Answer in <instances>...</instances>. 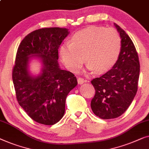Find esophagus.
<instances>
[{"instance_id":"obj_1","label":"esophagus","mask_w":149,"mask_h":149,"mask_svg":"<svg viewBox=\"0 0 149 149\" xmlns=\"http://www.w3.org/2000/svg\"><path fill=\"white\" fill-rule=\"evenodd\" d=\"M86 81H87L84 78H82V77H78V78H77V82H78L79 84H81L86 82Z\"/></svg>"}]
</instances>
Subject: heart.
I'll return each mask as SVG.
<instances>
[{"instance_id": "heart-1", "label": "heart", "mask_w": 149, "mask_h": 149, "mask_svg": "<svg viewBox=\"0 0 149 149\" xmlns=\"http://www.w3.org/2000/svg\"><path fill=\"white\" fill-rule=\"evenodd\" d=\"M121 47V36L116 29L91 26L75 32L71 42L63 43L59 54L65 66L72 72L80 68L85 59L88 70L102 74L116 63Z\"/></svg>"}]
</instances>
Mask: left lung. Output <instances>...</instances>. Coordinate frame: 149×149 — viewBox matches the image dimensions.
<instances>
[{
  "instance_id": "left-lung-1",
  "label": "left lung",
  "mask_w": 149,
  "mask_h": 149,
  "mask_svg": "<svg viewBox=\"0 0 149 149\" xmlns=\"http://www.w3.org/2000/svg\"><path fill=\"white\" fill-rule=\"evenodd\" d=\"M114 26L122 42L118 60L109 71L91 81L96 91L92 110L103 119L116 118L127 110L136 94L139 79L140 63L134 45L122 28Z\"/></svg>"
}]
</instances>
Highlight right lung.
I'll return each mask as SVG.
<instances>
[{
    "mask_svg": "<svg viewBox=\"0 0 149 149\" xmlns=\"http://www.w3.org/2000/svg\"><path fill=\"white\" fill-rule=\"evenodd\" d=\"M69 33L66 28L36 30L24 38L17 52L12 74L17 100L26 113L41 124L54 125L61 120L67 96L77 84L74 74L61 70L58 63V49ZM32 57L43 63L37 77L28 70Z\"/></svg>",
    "mask_w": 149,
    "mask_h": 149,
    "instance_id": "right-lung-1",
    "label": "right lung"
}]
</instances>
